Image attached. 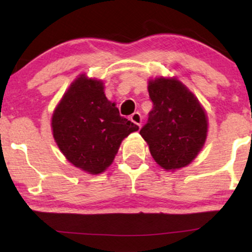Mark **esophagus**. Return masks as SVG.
Masks as SVG:
<instances>
[{
  "label": "esophagus",
  "mask_w": 252,
  "mask_h": 252,
  "mask_svg": "<svg viewBox=\"0 0 252 252\" xmlns=\"http://www.w3.org/2000/svg\"><path fill=\"white\" fill-rule=\"evenodd\" d=\"M130 121H131L132 123H135L136 126H141V123H142V117H141L140 112H134V114L130 116Z\"/></svg>",
  "instance_id": "obj_1"
}]
</instances>
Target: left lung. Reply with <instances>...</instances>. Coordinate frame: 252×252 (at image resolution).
Wrapping results in <instances>:
<instances>
[{"mask_svg":"<svg viewBox=\"0 0 252 252\" xmlns=\"http://www.w3.org/2000/svg\"><path fill=\"white\" fill-rule=\"evenodd\" d=\"M153 109L140 134L150 154L166 170L186 167L199 154L207 136L205 110L176 78L149 80Z\"/></svg>","mask_w":252,"mask_h":252,"instance_id":"left-lung-1","label":"left lung"}]
</instances>
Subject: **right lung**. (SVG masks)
Returning a JSON list of instances; mask_svg holds the SVG:
<instances>
[{
  "instance_id": "1",
  "label": "right lung",
  "mask_w": 252,
  "mask_h": 252,
  "mask_svg": "<svg viewBox=\"0 0 252 252\" xmlns=\"http://www.w3.org/2000/svg\"><path fill=\"white\" fill-rule=\"evenodd\" d=\"M53 137L77 168L100 174L114 161L121 142L138 126L120 115L104 94L102 80L82 74L71 84L52 116Z\"/></svg>"
}]
</instances>
